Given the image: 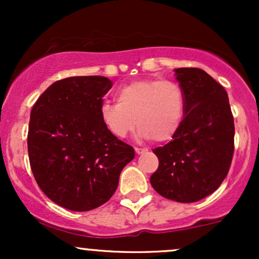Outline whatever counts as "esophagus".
Wrapping results in <instances>:
<instances>
[{
	"mask_svg": "<svg viewBox=\"0 0 259 259\" xmlns=\"http://www.w3.org/2000/svg\"><path fill=\"white\" fill-rule=\"evenodd\" d=\"M135 152L138 153V154L145 153V152H147V148H144V147H135Z\"/></svg>",
	"mask_w": 259,
	"mask_h": 259,
	"instance_id": "1",
	"label": "esophagus"
}]
</instances>
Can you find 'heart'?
Returning a JSON list of instances; mask_svg holds the SVG:
<instances>
[{"mask_svg":"<svg viewBox=\"0 0 259 259\" xmlns=\"http://www.w3.org/2000/svg\"><path fill=\"white\" fill-rule=\"evenodd\" d=\"M115 97L117 102L100 107L101 120L115 138H125L136 123L139 138L167 142L185 118L184 92L170 80H135L118 89Z\"/></svg>","mask_w":259,"mask_h":259,"instance_id":"1","label":"heart"}]
</instances>
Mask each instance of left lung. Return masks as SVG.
<instances>
[{
  "instance_id": "obj_1",
  "label": "left lung",
  "mask_w": 259,
  "mask_h": 259,
  "mask_svg": "<svg viewBox=\"0 0 259 259\" xmlns=\"http://www.w3.org/2000/svg\"><path fill=\"white\" fill-rule=\"evenodd\" d=\"M186 113L180 129L153 153L159 165L151 185L160 196L183 203L213 194L225 179L234 154V117L223 86L198 68L174 69Z\"/></svg>"
}]
</instances>
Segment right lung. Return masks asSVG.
<instances>
[{
    "label": "right lung",
    "instance_id": "obj_1",
    "mask_svg": "<svg viewBox=\"0 0 259 259\" xmlns=\"http://www.w3.org/2000/svg\"><path fill=\"white\" fill-rule=\"evenodd\" d=\"M106 76H72L47 88L30 113L28 152L44 194L58 206L85 212L115 192L135 151L118 140L100 117Z\"/></svg>",
    "mask_w": 259,
    "mask_h": 259
}]
</instances>
